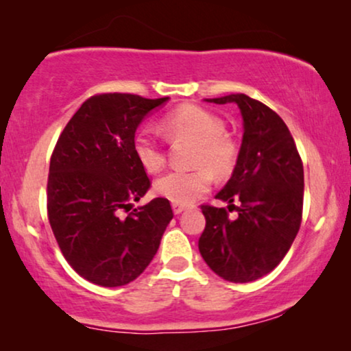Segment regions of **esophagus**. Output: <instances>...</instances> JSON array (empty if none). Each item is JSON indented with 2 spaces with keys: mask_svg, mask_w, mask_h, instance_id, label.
<instances>
[{
  "mask_svg": "<svg viewBox=\"0 0 351 351\" xmlns=\"http://www.w3.org/2000/svg\"><path fill=\"white\" fill-rule=\"evenodd\" d=\"M189 208L186 204H179V203H172V209H174V214H180L184 213V210Z\"/></svg>",
  "mask_w": 351,
  "mask_h": 351,
  "instance_id": "34e87169",
  "label": "esophagus"
}]
</instances>
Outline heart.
Returning <instances> with one entry per match:
<instances>
[{"label": "heart", "mask_w": 351, "mask_h": 351, "mask_svg": "<svg viewBox=\"0 0 351 351\" xmlns=\"http://www.w3.org/2000/svg\"><path fill=\"white\" fill-rule=\"evenodd\" d=\"M165 131L172 138H195L191 165L186 171H171L155 182V191L179 204H190L210 189L214 173L223 177L234 169L238 145L225 134L223 119L198 105H182L166 114ZM134 153L148 172H160L166 166V150L152 131H138L134 137Z\"/></svg>", "instance_id": "b5f03b06"}]
</instances>
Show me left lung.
Listing matches in <instances>:
<instances>
[{
	"mask_svg": "<svg viewBox=\"0 0 351 351\" xmlns=\"http://www.w3.org/2000/svg\"><path fill=\"white\" fill-rule=\"evenodd\" d=\"M208 102H234L244 134L237 167L215 198L227 208L201 204L206 217L198 247L210 270L232 282L270 273L294 243L304 209V165L286 123L246 94ZM235 210L234 216L229 213Z\"/></svg>",
	"mask_w": 351,
	"mask_h": 351,
	"instance_id": "1",
	"label": "left lung"
}]
</instances>
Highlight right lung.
I'll list each match as a JSON object with an SVG mask.
<instances>
[{"mask_svg":"<svg viewBox=\"0 0 351 351\" xmlns=\"http://www.w3.org/2000/svg\"><path fill=\"white\" fill-rule=\"evenodd\" d=\"M166 100L95 94L66 123L51 155L47 219L65 261L94 285L136 280L174 217L166 198L131 209L152 186L134 153L136 129Z\"/></svg>","mask_w":351,"mask_h":351,"instance_id":"obj_1","label":"right lung"}]
</instances>
